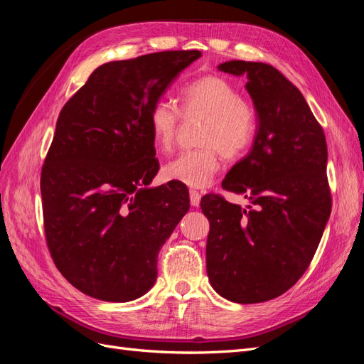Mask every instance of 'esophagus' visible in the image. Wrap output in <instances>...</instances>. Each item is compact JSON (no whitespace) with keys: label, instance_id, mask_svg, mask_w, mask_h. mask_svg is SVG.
<instances>
[{"label":"esophagus","instance_id":"1","mask_svg":"<svg viewBox=\"0 0 364 364\" xmlns=\"http://www.w3.org/2000/svg\"><path fill=\"white\" fill-rule=\"evenodd\" d=\"M200 193L196 190H190V202L193 206H199L200 205Z\"/></svg>","mask_w":364,"mask_h":364}]
</instances>
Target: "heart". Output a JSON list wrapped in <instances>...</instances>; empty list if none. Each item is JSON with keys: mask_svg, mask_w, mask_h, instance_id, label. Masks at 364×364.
<instances>
[{"mask_svg": "<svg viewBox=\"0 0 364 364\" xmlns=\"http://www.w3.org/2000/svg\"><path fill=\"white\" fill-rule=\"evenodd\" d=\"M183 118L205 117L199 149L179 153L164 167L165 179L202 188L220 168V155L226 159L243 156L257 134V112L241 98L238 87L220 75H202L182 87ZM181 112L167 100H156L149 111V127L155 146L168 151L178 138Z\"/></svg>", "mask_w": 364, "mask_h": 364, "instance_id": "obj_1", "label": "heart"}]
</instances>
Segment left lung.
Segmentation results:
<instances>
[{"instance_id":"left-lung-1","label":"left lung","mask_w":364,"mask_h":364,"mask_svg":"<svg viewBox=\"0 0 364 364\" xmlns=\"http://www.w3.org/2000/svg\"><path fill=\"white\" fill-rule=\"evenodd\" d=\"M218 70L247 75L257 134L222 182L247 209L206 194V272L213 289L238 304L266 302L291 289L310 266L331 214L326 139L304 95L272 65L229 60Z\"/></svg>"}]
</instances>
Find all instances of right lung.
Here are the masks:
<instances>
[{"label": "right lung", "instance_id": "right-lung-1", "mask_svg": "<svg viewBox=\"0 0 364 364\" xmlns=\"http://www.w3.org/2000/svg\"><path fill=\"white\" fill-rule=\"evenodd\" d=\"M199 50L107 62L65 103L42 165L43 229L59 272L82 293L127 302L158 277V255L190 196L181 182L147 185L159 171L151 105Z\"/></svg>", "mask_w": 364, "mask_h": 364}]
</instances>
